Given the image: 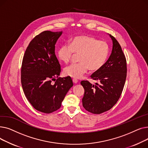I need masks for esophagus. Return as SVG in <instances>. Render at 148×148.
Listing matches in <instances>:
<instances>
[{"instance_id": "obj_1", "label": "esophagus", "mask_w": 148, "mask_h": 148, "mask_svg": "<svg viewBox=\"0 0 148 148\" xmlns=\"http://www.w3.org/2000/svg\"><path fill=\"white\" fill-rule=\"evenodd\" d=\"M73 83H74V84H76L77 82H78V80H77L75 79H73Z\"/></svg>"}]
</instances>
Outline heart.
I'll return each mask as SVG.
<instances>
[{"label": "heart", "mask_w": 148, "mask_h": 148, "mask_svg": "<svg viewBox=\"0 0 148 148\" xmlns=\"http://www.w3.org/2000/svg\"><path fill=\"white\" fill-rule=\"evenodd\" d=\"M57 54L59 59L65 64L68 63L74 54H80L79 64L70 65L64 69L65 75L80 79L88 72L89 68L96 71L104 66L109 55V46L105 41L82 35L71 39L69 44L61 45Z\"/></svg>", "instance_id": "obj_1"}]
</instances>
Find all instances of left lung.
Segmentation results:
<instances>
[{
	"mask_svg": "<svg viewBox=\"0 0 148 148\" xmlns=\"http://www.w3.org/2000/svg\"><path fill=\"white\" fill-rule=\"evenodd\" d=\"M113 42L112 53L104 66L90 76L99 82L96 85L82 81L84 89L82 98L87 111L100 114L110 109L119 99L127 77V62L122 48L116 39L109 35Z\"/></svg>",
	"mask_w": 148,
	"mask_h": 148,
	"instance_id": "1",
	"label": "left lung"
}]
</instances>
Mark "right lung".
Returning a JSON list of instances; mask_svg holds the SVG:
<instances>
[{
    "instance_id": "obj_1",
    "label": "right lung",
    "mask_w": 148,
    "mask_h": 148,
    "mask_svg": "<svg viewBox=\"0 0 148 148\" xmlns=\"http://www.w3.org/2000/svg\"><path fill=\"white\" fill-rule=\"evenodd\" d=\"M63 32L44 31L30 41L23 59L21 82L23 92L36 110L44 113L56 111L73 86L69 77L60 78V65L55 44ZM57 79L54 85L51 80Z\"/></svg>"
}]
</instances>
